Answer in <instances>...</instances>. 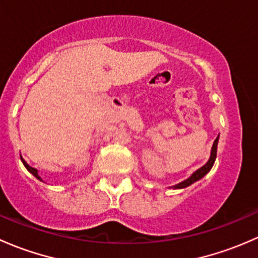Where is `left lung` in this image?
<instances>
[{"label": "left lung", "instance_id": "left-lung-1", "mask_svg": "<svg viewBox=\"0 0 258 258\" xmlns=\"http://www.w3.org/2000/svg\"><path fill=\"white\" fill-rule=\"evenodd\" d=\"M217 144H218V137L215 140V142H213L212 150H211V157H210L209 162H207L205 166H202V167L200 168V170H197L196 172H195L194 175L191 176V177L187 178L186 181H183V182H181V183L176 184L175 188H184V187L189 186V184H192V183H194V182H196V181H199V179H201L205 175H206L207 172H210V170H211V168H212L213 163H215L216 156H217Z\"/></svg>", "mask_w": 258, "mask_h": 258}]
</instances>
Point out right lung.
<instances>
[{
    "mask_svg": "<svg viewBox=\"0 0 258 258\" xmlns=\"http://www.w3.org/2000/svg\"><path fill=\"white\" fill-rule=\"evenodd\" d=\"M21 161H22V163H23V165H25V167H26V168H27V170H28V171H30V172H31V173H32V175H33V176H35V177H36V178L41 179V177H40V176H38V173H37V170H36V168L31 167V166H30V165H27V162H26V161H25V160H23V158H22V157H21ZM41 181H42V179H41Z\"/></svg>",
    "mask_w": 258,
    "mask_h": 258,
    "instance_id": "add662e5",
    "label": "right lung"
}]
</instances>
